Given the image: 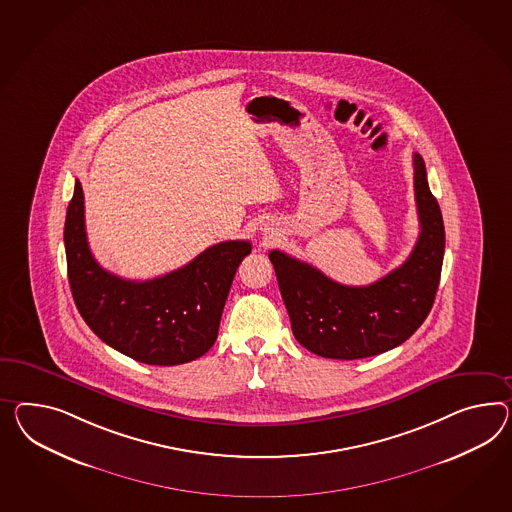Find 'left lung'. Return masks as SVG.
<instances>
[{"instance_id": "1", "label": "left lung", "mask_w": 512, "mask_h": 512, "mask_svg": "<svg viewBox=\"0 0 512 512\" xmlns=\"http://www.w3.org/2000/svg\"><path fill=\"white\" fill-rule=\"evenodd\" d=\"M414 193L421 228L414 250L401 267L369 286H343L310 263L269 252L302 347L323 358L356 360L386 353L420 328L433 308L446 249L442 211L420 154H414Z\"/></svg>"}]
</instances>
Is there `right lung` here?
<instances>
[{"instance_id": "1", "label": "right lung", "mask_w": 512, "mask_h": 512, "mask_svg": "<svg viewBox=\"0 0 512 512\" xmlns=\"http://www.w3.org/2000/svg\"><path fill=\"white\" fill-rule=\"evenodd\" d=\"M72 297L92 332L137 362L178 366L208 353L217 340L224 302L249 241H223L195 260L152 280H124L94 260L83 189L76 180L65 221Z\"/></svg>"}]
</instances>
